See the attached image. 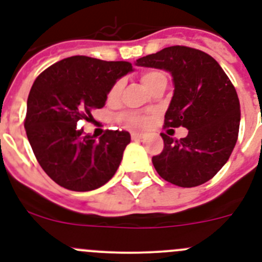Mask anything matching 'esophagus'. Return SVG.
Listing matches in <instances>:
<instances>
[{"label":"esophagus","instance_id":"1","mask_svg":"<svg viewBox=\"0 0 262 262\" xmlns=\"http://www.w3.org/2000/svg\"><path fill=\"white\" fill-rule=\"evenodd\" d=\"M131 138H133V140H140V139L147 138V134L145 133H133L131 134Z\"/></svg>","mask_w":262,"mask_h":262}]
</instances>
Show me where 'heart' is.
<instances>
[{"label": "heart", "instance_id": "obj_1", "mask_svg": "<svg viewBox=\"0 0 262 262\" xmlns=\"http://www.w3.org/2000/svg\"><path fill=\"white\" fill-rule=\"evenodd\" d=\"M140 80H142L143 85L149 90L152 86H155L157 82L166 80V76L164 75V72L154 69V71L143 72L142 76H140ZM120 92H122V81H118V82H115V84L111 86V89L108 90V102H115V101H118L120 96ZM119 119L122 120L123 123L128 124V126L131 127H142L145 126V124L149 122V117H148V115L142 114V113H135V111H127V113L120 114Z\"/></svg>", "mask_w": 262, "mask_h": 262}]
</instances>
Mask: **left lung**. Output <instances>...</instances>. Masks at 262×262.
<instances>
[{"label":"left lung","instance_id":"left-lung-1","mask_svg":"<svg viewBox=\"0 0 262 262\" xmlns=\"http://www.w3.org/2000/svg\"><path fill=\"white\" fill-rule=\"evenodd\" d=\"M135 64L170 73L174 92L165 127L189 129L180 140L161 134L164 149L152 157L156 172L181 187L211 180L228 161L239 135L240 102L230 78L214 57L185 46L166 47Z\"/></svg>","mask_w":262,"mask_h":262}]
</instances>
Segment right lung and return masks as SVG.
Wrapping results in <instances>:
<instances>
[{
    "label": "right lung",
    "instance_id": "1",
    "mask_svg": "<svg viewBox=\"0 0 262 262\" xmlns=\"http://www.w3.org/2000/svg\"><path fill=\"white\" fill-rule=\"evenodd\" d=\"M131 62L72 56L38 76L27 98V139L48 177L72 191H90L110 181L131 136L127 131L85 135L78 120L105 106L108 90L133 72Z\"/></svg>",
    "mask_w": 262,
    "mask_h": 262
}]
</instances>
